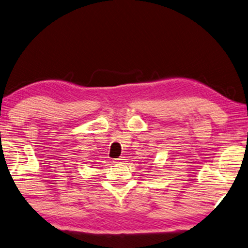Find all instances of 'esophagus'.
I'll return each instance as SVG.
<instances>
[{"instance_id":"1","label":"esophagus","mask_w":248,"mask_h":248,"mask_svg":"<svg viewBox=\"0 0 248 248\" xmlns=\"http://www.w3.org/2000/svg\"><path fill=\"white\" fill-rule=\"evenodd\" d=\"M124 160V159L123 158V156H120V158L113 160V163H123Z\"/></svg>"}]
</instances>
